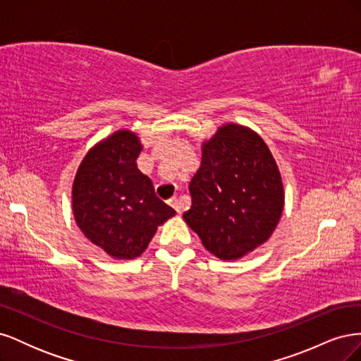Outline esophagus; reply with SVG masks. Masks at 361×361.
Wrapping results in <instances>:
<instances>
[{"label": "esophagus", "mask_w": 361, "mask_h": 361, "mask_svg": "<svg viewBox=\"0 0 361 361\" xmlns=\"http://www.w3.org/2000/svg\"><path fill=\"white\" fill-rule=\"evenodd\" d=\"M170 204L174 207V211H176L178 214L182 211V202H180V199H171Z\"/></svg>", "instance_id": "esophagus-1"}]
</instances>
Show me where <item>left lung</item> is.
I'll use <instances>...</instances> for the list:
<instances>
[{"instance_id":"left-lung-1","label":"left lung","mask_w":361,"mask_h":361,"mask_svg":"<svg viewBox=\"0 0 361 361\" xmlns=\"http://www.w3.org/2000/svg\"><path fill=\"white\" fill-rule=\"evenodd\" d=\"M190 192L192 203L183 220L221 260L243 259L265 244L285 206V187L269 147L256 130L233 122L202 143Z\"/></svg>"}]
</instances>
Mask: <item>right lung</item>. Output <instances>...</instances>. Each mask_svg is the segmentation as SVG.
Listing matches in <instances>:
<instances>
[{
	"mask_svg": "<svg viewBox=\"0 0 361 361\" xmlns=\"http://www.w3.org/2000/svg\"><path fill=\"white\" fill-rule=\"evenodd\" d=\"M141 150L135 133L118 129L89 149L72 183V211L80 231L117 260L143 255L158 227L176 214L137 169Z\"/></svg>",
	"mask_w": 361,
	"mask_h": 361,
	"instance_id": "1",
	"label": "right lung"
}]
</instances>
